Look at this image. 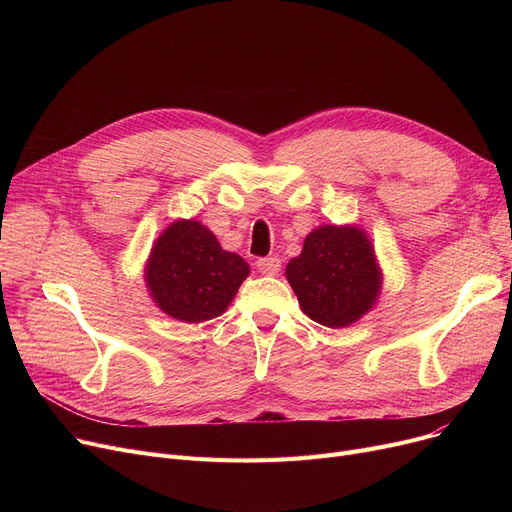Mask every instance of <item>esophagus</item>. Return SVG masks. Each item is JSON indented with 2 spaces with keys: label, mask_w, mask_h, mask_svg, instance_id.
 <instances>
[{
  "label": "esophagus",
  "mask_w": 512,
  "mask_h": 512,
  "mask_svg": "<svg viewBox=\"0 0 512 512\" xmlns=\"http://www.w3.org/2000/svg\"><path fill=\"white\" fill-rule=\"evenodd\" d=\"M282 261L278 257H261L257 259V270L265 276H276L280 272Z\"/></svg>",
  "instance_id": "esophagus-1"
}]
</instances>
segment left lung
Instances as JSON below:
<instances>
[{
  "label": "left lung",
  "mask_w": 512,
  "mask_h": 512,
  "mask_svg": "<svg viewBox=\"0 0 512 512\" xmlns=\"http://www.w3.org/2000/svg\"><path fill=\"white\" fill-rule=\"evenodd\" d=\"M305 315L328 328L359 321L380 297L382 270L367 234L357 226H319L299 257L286 265Z\"/></svg>",
  "instance_id": "obj_1"
}]
</instances>
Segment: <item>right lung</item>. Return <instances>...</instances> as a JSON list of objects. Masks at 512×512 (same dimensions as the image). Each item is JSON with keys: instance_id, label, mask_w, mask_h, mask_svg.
<instances>
[{"instance_id": "add662e5", "label": "right lung", "mask_w": 512, "mask_h": 512, "mask_svg": "<svg viewBox=\"0 0 512 512\" xmlns=\"http://www.w3.org/2000/svg\"><path fill=\"white\" fill-rule=\"evenodd\" d=\"M249 272V263L224 251L201 222L176 220L155 240L145 282L161 311L201 324L226 311Z\"/></svg>"}]
</instances>
